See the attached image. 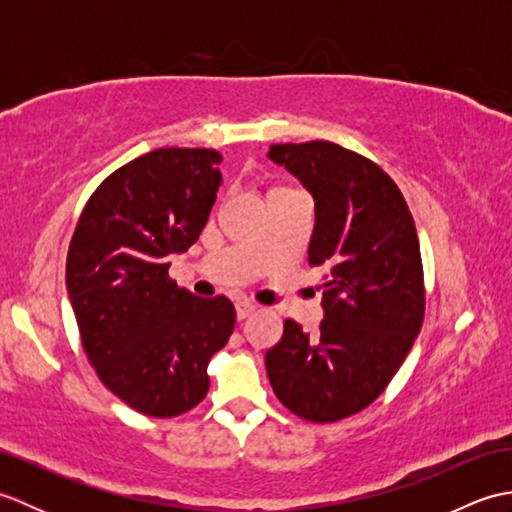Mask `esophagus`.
Masks as SVG:
<instances>
[{
	"label": "esophagus",
	"instance_id": "esophagus-1",
	"mask_svg": "<svg viewBox=\"0 0 512 512\" xmlns=\"http://www.w3.org/2000/svg\"><path fill=\"white\" fill-rule=\"evenodd\" d=\"M257 310V303H253V301H246V299H239L237 303H235V312H237V319L242 321V319H246L248 314H253Z\"/></svg>",
	"mask_w": 512,
	"mask_h": 512
}]
</instances>
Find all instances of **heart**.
<instances>
[{"instance_id":"1","label":"heart","mask_w":512,"mask_h":512,"mask_svg":"<svg viewBox=\"0 0 512 512\" xmlns=\"http://www.w3.org/2000/svg\"><path fill=\"white\" fill-rule=\"evenodd\" d=\"M275 191H284V187H279V189H273L270 193H275Z\"/></svg>"}]
</instances>
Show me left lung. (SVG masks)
I'll return each mask as SVG.
<instances>
[{"instance_id": "left-lung-1", "label": "left lung", "mask_w": 512, "mask_h": 512, "mask_svg": "<svg viewBox=\"0 0 512 512\" xmlns=\"http://www.w3.org/2000/svg\"><path fill=\"white\" fill-rule=\"evenodd\" d=\"M314 200L308 262L328 270L323 321L292 319L266 352L275 396L299 418L336 422L383 394L422 328L418 233L396 182L376 162L328 140L273 145Z\"/></svg>"}]
</instances>
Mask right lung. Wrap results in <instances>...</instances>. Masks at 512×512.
<instances>
[{"mask_svg": "<svg viewBox=\"0 0 512 512\" xmlns=\"http://www.w3.org/2000/svg\"><path fill=\"white\" fill-rule=\"evenodd\" d=\"M215 149L165 147L116 169L76 224L65 284L83 350L103 385L151 418L193 409L211 356L235 328L226 297L169 279V257L198 242L222 184Z\"/></svg>", "mask_w": 512, "mask_h": 512, "instance_id": "1", "label": "right lung"}]
</instances>
